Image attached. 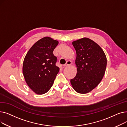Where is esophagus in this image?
<instances>
[{
	"label": "esophagus",
	"instance_id": "esophagus-1",
	"mask_svg": "<svg viewBox=\"0 0 127 127\" xmlns=\"http://www.w3.org/2000/svg\"><path fill=\"white\" fill-rule=\"evenodd\" d=\"M71 62L70 61H68L65 64H64L63 65V67H66V66H67L69 65H71Z\"/></svg>",
	"mask_w": 127,
	"mask_h": 127
}]
</instances>
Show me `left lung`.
<instances>
[{
    "mask_svg": "<svg viewBox=\"0 0 127 127\" xmlns=\"http://www.w3.org/2000/svg\"><path fill=\"white\" fill-rule=\"evenodd\" d=\"M76 51L77 74L70 80L74 90L86 94L94 89L102 79L106 67V57L100 46L83 37L72 42Z\"/></svg>",
    "mask_w": 127,
    "mask_h": 127,
    "instance_id": "obj_1",
    "label": "left lung"
}]
</instances>
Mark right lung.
Listing matches in <instances>:
<instances>
[{
	"label": "right lung",
	"instance_id": "add662e5",
	"mask_svg": "<svg viewBox=\"0 0 127 127\" xmlns=\"http://www.w3.org/2000/svg\"><path fill=\"white\" fill-rule=\"evenodd\" d=\"M59 42L44 37L33 45L25 57L23 72L29 87L38 95L47 92L51 88L59 68L56 66L57 57L53 54Z\"/></svg>",
	"mask_w": 127,
	"mask_h": 127
}]
</instances>
